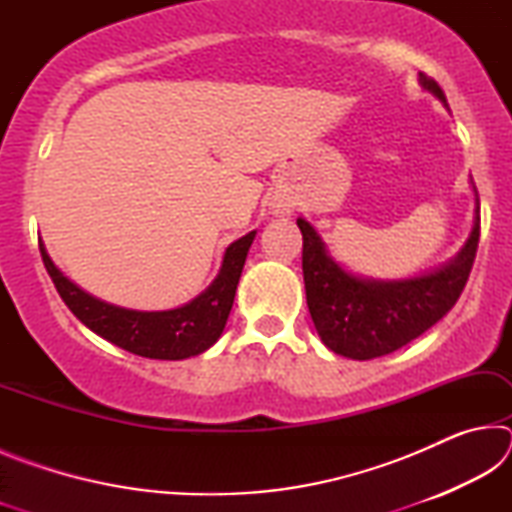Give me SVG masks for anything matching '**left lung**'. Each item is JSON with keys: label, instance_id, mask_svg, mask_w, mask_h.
Segmentation results:
<instances>
[{"label": "left lung", "instance_id": "8db88e82", "mask_svg": "<svg viewBox=\"0 0 512 512\" xmlns=\"http://www.w3.org/2000/svg\"><path fill=\"white\" fill-rule=\"evenodd\" d=\"M420 83L447 103L431 76L420 72ZM298 228L302 232L307 307L318 336L332 352L368 361L418 339L461 298L479 248V194L474 228L465 248L452 264L413 280L379 282L345 273L327 255L325 244L305 219H298Z\"/></svg>", "mask_w": 512, "mask_h": 512}]
</instances>
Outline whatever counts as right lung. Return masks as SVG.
<instances>
[{"instance_id": "1", "label": "right lung", "mask_w": 512, "mask_h": 512, "mask_svg": "<svg viewBox=\"0 0 512 512\" xmlns=\"http://www.w3.org/2000/svg\"><path fill=\"white\" fill-rule=\"evenodd\" d=\"M253 239L255 232H248L246 237L230 244L223 255L221 271L210 287L189 305L169 311L121 309L92 298L90 293L69 282L49 259L42 241L38 244L42 262H45L56 291L85 327H90L94 334L103 336L119 348L140 354V357L178 361L205 352L221 336L232 302H235L237 284Z\"/></svg>"}]
</instances>
